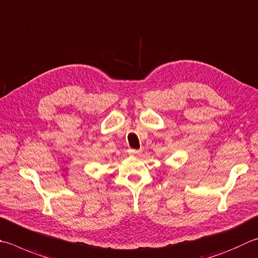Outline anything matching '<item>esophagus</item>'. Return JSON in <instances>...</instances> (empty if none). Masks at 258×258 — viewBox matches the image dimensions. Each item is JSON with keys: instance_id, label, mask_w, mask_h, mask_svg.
<instances>
[{"instance_id": "34e87169", "label": "esophagus", "mask_w": 258, "mask_h": 258, "mask_svg": "<svg viewBox=\"0 0 258 258\" xmlns=\"http://www.w3.org/2000/svg\"><path fill=\"white\" fill-rule=\"evenodd\" d=\"M128 153L131 156H140L141 154V151L140 150H135V149H128Z\"/></svg>"}]
</instances>
